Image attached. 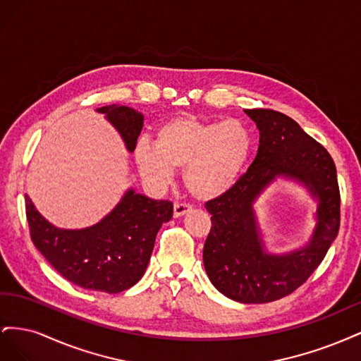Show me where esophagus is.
Instances as JSON below:
<instances>
[{
  "mask_svg": "<svg viewBox=\"0 0 361 361\" xmlns=\"http://www.w3.org/2000/svg\"><path fill=\"white\" fill-rule=\"evenodd\" d=\"M173 211H174V216L179 218V216H183L185 214H188L190 211H192V207L187 203H174Z\"/></svg>",
  "mask_w": 361,
  "mask_h": 361,
  "instance_id": "esophagus-1",
  "label": "esophagus"
}]
</instances>
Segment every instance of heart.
<instances>
[{"mask_svg": "<svg viewBox=\"0 0 361 361\" xmlns=\"http://www.w3.org/2000/svg\"><path fill=\"white\" fill-rule=\"evenodd\" d=\"M253 152V137L236 118L202 120L180 114L157 129L155 143L135 146L137 167L149 183L166 187L174 169H182L185 188L194 199L212 202L231 192Z\"/></svg>", "mask_w": 361, "mask_h": 361, "instance_id": "obj_1", "label": "heart"}]
</instances>
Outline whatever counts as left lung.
<instances>
[{
    "label": "left lung",
    "instance_id": "obj_1",
    "mask_svg": "<svg viewBox=\"0 0 361 361\" xmlns=\"http://www.w3.org/2000/svg\"><path fill=\"white\" fill-rule=\"evenodd\" d=\"M259 129L253 164L224 197L206 203L211 232L203 264L212 285L244 304L280 300L298 289L319 267L341 226V192L334 161L326 149L286 114L245 110ZM302 183L319 200L311 241L300 250L271 255L264 250L252 204L276 177Z\"/></svg>",
    "mask_w": 361,
    "mask_h": 361
}]
</instances>
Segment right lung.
<instances>
[{"mask_svg": "<svg viewBox=\"0 0 361 361\" xmlns=\"http://www.w3.org/2000/svg\"><path fill=\"white\" fill-rule=\"evenodd\" d=\"M96 111L105 114L122 135L126 149L134 152L143 128V114L116 104ZM25 211L32 244L64 279L84 289L117 293L143 277L157 233L171 220L173 203L128 190L99 223L80 231L51 224L27 194Z\"/></svg>", "mask_w": 361, "mask_h": 361, "instance_id": "1", "label": "right lung"}]
</instances>
